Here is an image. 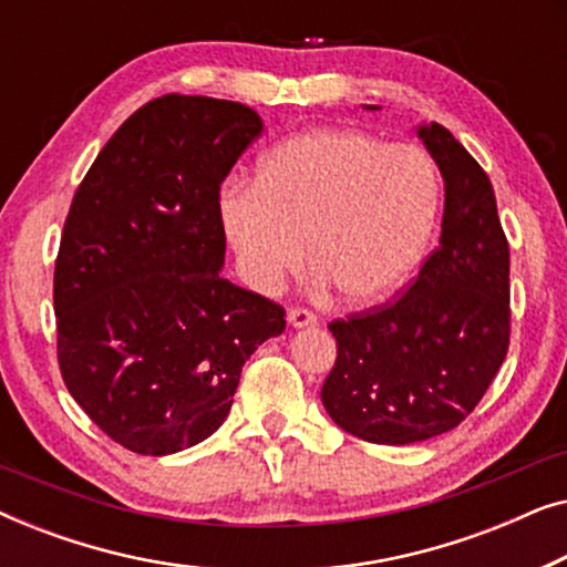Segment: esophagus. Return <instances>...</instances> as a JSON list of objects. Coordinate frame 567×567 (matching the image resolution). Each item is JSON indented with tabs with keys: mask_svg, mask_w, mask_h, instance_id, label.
Listing matches in <instances>:
<instances>
[{
	"mask_svg": "<svg viewBox=\"0 0 567 567\" xmlns=\"http://www.w3.org/2000/svg\"><path fill=\"white\" fill-rule=\"evenodd\" d=\"M289 322L293 328H307V324H315L317 322V315L312 309H305V307H291L289 309Z\"/></svg>",
	"mask_w": 567,
	"mask_h": 567,
	"instance_id": "obj_1",
	"label": "esophagus"
}]
</instances>
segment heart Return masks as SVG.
Here are the masks:
<instances>
[{"instance_id": "1", "label": "heart", "mask_w": 567, "mask_h": 567, "mask_svg": "<svg viewBox=\"0 0 567 567\" xmlns=\"http://www.w3.org/2000/svg\"><path fill=\"white\" fill-rule=\"evenodd\" d=\"M439 169L415 144L320 128L276 144L258 181H229L219 216L247 284L274 291L305 258L340 297L367 305L405 281L429 245Z\"/></svg>"}]
</instances>
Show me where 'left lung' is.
<instances>
[{
	"instance_id": "obj_1",
	"label": "left lung",
	"mask_w": 567,
	"mask_h": 567,
	"mask_svg": "<svg viewBox=\"0 0 567 567\" xmlns=\"http://www.w3.org/2000/svg\"><path fill=\"white\" fill-rule=\"evenodd\" d=\"M417 136L444 177L441 243L400 299L328 324L338 359L322 405L371 444H415L456 429L508 353V239L491 177L441 123Z\"/></svg>"
}]
</instances>
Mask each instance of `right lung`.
I'll return each instance as SVG.
<instances>
[{"mask_svg": "<svg viewBox=\"0 0 567 567\" xmlns=\"http://www.w3.org/2000/svg\"><path fill=\"white\" fill-rule=\"evenodd\" d=\"M260 115L165 95L131 115L74 193L53 270L66 390L128 452L196 446L229 415L255 348L286 312L221 278L219 188Z\"/></svg>", "mask_w": 567, "mask_h": 567, "instance_id": "1", "label": "right lung"}]
</instances>
